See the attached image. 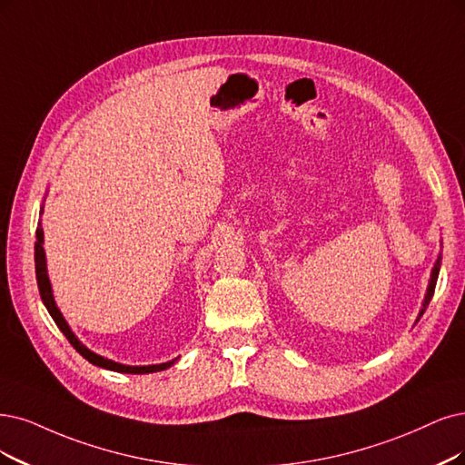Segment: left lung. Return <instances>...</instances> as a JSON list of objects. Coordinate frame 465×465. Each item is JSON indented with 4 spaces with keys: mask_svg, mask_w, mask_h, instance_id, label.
I'll use <instances>...</instances> for the list:
<instances>
[{
    "mask_svg": "<svg viewBox=\"0 0 465 465\" xmlns=\"http://www.w3.org/2000/svg\"><path fill=\"white\" fill-rule=\"evenodd\" d=\"M440 254L437 256V261H435V266H433V270H431V278H429V285H427V291H425V297H423V304H421V311H420V314H418V320L416 322H420V318L423 316V312H425V308H427V304L431 302V299H433V293H435V285H437V278H439V270H440Z\"/></svg>",
    "mask_w": 465,
    "mask_h": 465,
    "instance_id": "1",
    "label": "left lung"
}]
</instances>
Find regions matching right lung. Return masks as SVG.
<instances>
[{
	"label": "right lung",
	"instance_id": "add662e5",
	"mask_svg": "<svg viewBox=\"0 0 465 465\" xmlns=\"http://www.w3.org/2000/svg\"><path fill=\"white\" fill-rule=\"evenodd\" d=\"M40 214H44V204L40 209ZM34 262H36V280H38V289H40V297L47 308L49 316L54 318V322L57 323V328L63 331V335L68 339V342L76 349V352H80L85 360H88L90 364L99 366V368H105L111 371H120V373H153V371H163L166 368H170L172 364L176 362L178 358H172L170 362H163V364H151V366H128V364H120L114 362V360H109L105 356H101L94 351H90L88 347L84 345V342L74 335V331L71 330V325L64 320V316L61 314L59 306L55 302L54 297V289H51V282L47 276V261H45V251H44V228H42V222L38 223V230H36V243H34Z\"/></svg>",
	"mask_w": 465,
	"mask_h": 465
}]
</instances>
